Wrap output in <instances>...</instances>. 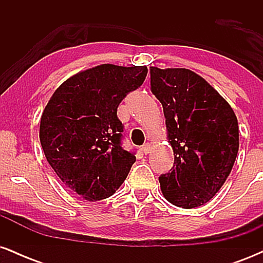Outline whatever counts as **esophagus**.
<instances>
[{"mask_svg":"<svg viewBox=\"0 0 263 263\" xmlns=\"http://www.w3.org/2000/svg\"><path fill=\"white\" fill-rule=\"evenodd\" d=\"M142 151H143L144 155H148L151 152V144L149 143H144L143 146H142Z\"/></svg>","mask_w":263,"mask_h":263,"instance_id":"esophagus-1","label":"esophagus"}]
</instances>
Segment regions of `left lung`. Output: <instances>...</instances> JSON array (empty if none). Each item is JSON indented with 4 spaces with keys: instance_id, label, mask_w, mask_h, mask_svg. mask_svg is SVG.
Listing matches in <instances>:
<instances>
[{
    "instance_id": "obj_1",
    "label": "left lung",
    "mask_w": 263,
    "mask_h": 263,
    "mask_svg": "<svg viewBox=\"0 0 263 263\" xmlns=\"http://www.w3.org/2000/svg\"><path fill=\"white\" fill-rule=\"evenodd\" d=\"M151 91L163 106L174 165L159 177L170 203L204 205L219 192L238 152V125L224 98L189 69L151 66Z\"/></svg>"
}]
</instances>
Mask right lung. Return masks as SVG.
<instances>
[{"label": "right lung", "instance_id": "right-lung-1", "mask_svg": "<svg viewBox=\"0 0 263 263\" xmlns=\"http://www.w3.org/2000/svg\"><path fill=\"white\" fill-rule=\"evenodd\" d=\"M147 66L102 64L75 74L45 106L39 140L66 188L85 200L106 199L125 182L134 152L123 149L117 107L147 77Z\"/></svg>", "mask_w": 263, "mask_h": 263}]
</instances>
